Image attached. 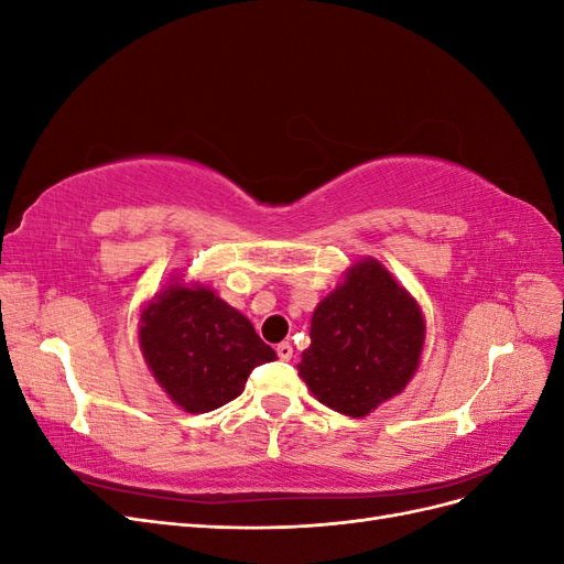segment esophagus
<instances>
[{
  "label": "esophagus",
  "instance_id": "34e87169",
  "mask_svg": "<svg viewBox=\"0 0 564 564\" xmlns=\"http://www.w3.org/2000/svg\"><path fill=\"white\" fill-rule=\"evenodd\" d=\"M275 350H278V357L282 362H289L294 357V348H292V344H289V340H282V344Z\"/></svg>",
  "mask_w": 564,
  "mask_h": 564
}]
</instances>
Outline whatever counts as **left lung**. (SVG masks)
<instances>
[{
	"instance_id": "1",
	"label": "left lung",
	"mask_w": 564,
	"mask_h": 564,
	"mask_svg": "<svg viewBox=\"0 0 564 564\" xmlns=\"http://www.w3.org/2000/svg\"><path fill=\"white\" fill-rule=\"evenodd\" d=\"M423 329L416 301L379 261H362L313 313L299 373L322 404L367 416L414 377Z\"/></svg>"
}]
</instances>
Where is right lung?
I'll list each match as a JSON object with an SVG mask.
<instances>
[{"label":"right lung","instance_id":"1","mask_svg":"<svg viewBox=\"0 0 564 564\" xmlns=\"http://www.w3.org/2000/svg\"><path fill=\"white\" fill-rule=\"evenodd\" d=\"M141 348L178 406L204 414L245 390L249 373L275 360L251 322L204 286L174 284L141 315Z\"/></svg>","mask_w":564,"mask_h":564}]
</instances>
